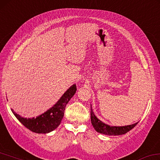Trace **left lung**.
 Masks as SVG:
<instances>
[{
	"label": "left lung",
	"mask_w": 160,
	"mask_h": 160,
	"mask_svg": "<svg viewBox=\"0 0 160 160\" xmlns=\"http://www.w3.org/2000/svg\"><path fill=\"white\" fill-rule=\"evenodd\" d=\"M91 122H92L93 127L97 132L105 135H109V136H118V135L126 134L127 132L133 129L138 124V122H137L133 124L122 127L110 126L109 124L102 122L96 117L94 112H93L92 105H91Z\"/></svg>",
	"instance_id": "obj_1"
}]
</instances>
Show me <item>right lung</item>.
Returning <instances> with one entry per match:
<instances>
[{"mask_svg":"<svg viewBox=\"0 0 160 160\" xmlns=\"http://www.w3.org/2000/svg\"><path fill=\"white\" fill-rule=\"evenodd\" d=\"M76 92L77 86L73 84L66 91L64 94L61 96V97L52 107L36 118L22 117L16 114L12 109L11 111L18 121L31 132L38 134L49 133L59 126L64 115L66 106L75 94Z\"/></svg>","mask_w":160,"mask_h":160,"instance_id":"1","label":"right lung"}]
</instances>
